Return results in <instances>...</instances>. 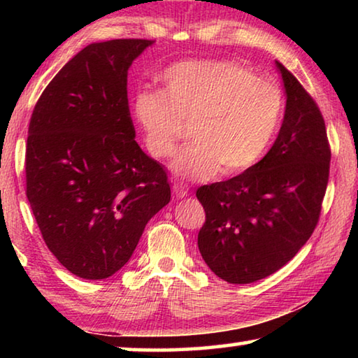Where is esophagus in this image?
<instances>
[{"instance_id":"obj_1","label":"esophagus","mask_w":358,"mask_h":358,"mask_svg":"<svg viewBox=\"0 0 358 358\" xmlns=\"http://www.w3.org/2000/svg\"><path fill=\"white\" fill-rule=\"evenodd\" d=\"M172 192H173V197H177V199H183V197L187 196V194H189V191H187L186 186L178 185V183H175L172 186Z\"/></svg>"}]
</instances>
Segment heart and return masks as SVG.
Masks as SVG:
<instances>
[{"label":"heart","instance_id":"1","mask_svg":"<svg viewBox=\"0 0 358 358\" xmlns=\"http://www.w3.org/2000/svg\"><path fill=\"white\" fill-rule=\"evenodd\" d=\"M164 90H141L132 104L145 145L157 159L175 155L185 123L194 142L173 161L183 180L241 173L264 156L280 126L284 94L275 78L229 59L180 62L162 72Z\"/></svg>","mask_w":358,"mask_h":358}]
</instances>
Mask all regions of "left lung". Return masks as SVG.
<instances>
[{
	"mask_svg": "<svg viewBox=\"0 0 358 358\" xmlns=\"http://www.w3.org/2000/svg\"><path fill=\"white\" fill-rule=\"evenodd\" d=\"M287 102L273 147L237 177L196 191L205 210L197 245L211 271L250 284L286 265L316 229L331 150L316 101L281 63Z\"/></svg>",
	"mask_w": 358,
	"mask_h": 358,
	"instance_id": "8db88e82",
	"label": "left lung"
}]
</instances>
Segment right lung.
I'll list each match as a JSON object with an SVG mask.
<instances>
[{"mask_svg": "<svg viewBox=\"0 0 358 358\" xmlns=\"http://www.w3.org/2000/svg\"><path fill=\"white\" fill-rule=\"evenodd\" d=\"M150 39L90 44L52 78L28 128L27 197L45 245L83 280L128 262L171 201L159 162L134 141L128 69Z\"/></svg>", "mask_w": 358, "mask_h": 358, "instance_id": "1", "label": "right lung"}]
</instances>
